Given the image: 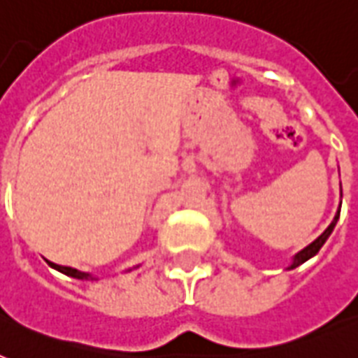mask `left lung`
<instances>
[{"instance_id": "left-lung-1", "label": "left lung", "mask_w": 358, "mask_h": 358, "mask_svg": "<svg viewBox=\"0 0 358 358\" xmlns=\"http://www.w3.org/2000/svg\"><path fill=\"white\" fill-rule=\"evenodd\" d=\"M338 217H340V210H338V212H336V215H334V219H333V223L329 224L327 230H325V232H323V234L320 236V238L314 239V241H312V243L308 245V247H305V249L301 250V252H297V255H295L294 264L289 266V269H294V267L301 266L303 262H306V260H308V258H312V256H314V255H317V250L322 249L323 243L327 241V238H329V236H331V232H333L334 224H336V221H338Z\"/></svg>"}]
</instances>
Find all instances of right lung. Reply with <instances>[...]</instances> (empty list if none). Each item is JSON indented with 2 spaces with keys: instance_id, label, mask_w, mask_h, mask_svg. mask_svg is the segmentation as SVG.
<instances>
[{
  "instance_id": "obj_1",
  "label": "right lung",
  "mask_w": 358,
  "mask_h": 358,
  "mask_svg": "<svg viewBox=\"0 0 358 358\" xmlns=\"http://www.w3.org/2000/svg\"><path fill=\"white\" fill-rule=\"evenodd\" d=\"M50 266L55 267V269H57V271L64 273V275H69V277L80 278V280H92V277H91V275H89V273H81V271H78V269H74V267L57 266V264H52V262H50Z\"/></svg>"
}]
</instances>
